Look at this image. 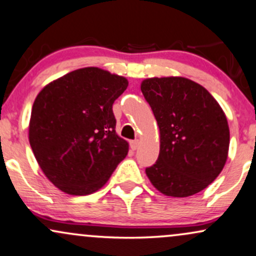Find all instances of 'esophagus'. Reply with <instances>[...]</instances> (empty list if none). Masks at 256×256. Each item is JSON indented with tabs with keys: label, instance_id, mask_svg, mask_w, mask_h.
<instances>
[{
	"label": "esophagus",
	"instance_id": "esophagus-1",
	"mask_svg": "<svg viewBox=\"0 0 256 256\" xmlns=\"http://www.w3.org/2000/svg\"><path fill=\"white\" fill-rule=\"evenodd\" d=\"M130 146L132 150H137L138 146H140V140H131L130 142Z\"/></svg>",
	"mask_w": 256,
	"mask_h": 256
}]
</instances>
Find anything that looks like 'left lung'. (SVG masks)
<instances>
[{
	"label": "left lung",
	"instance_id": "obj_1",
	"mask_svg": "<svg viewBox=\"0 0 256 256\" xmlns=\"http://www.w3.org/2000/svg\"><path fill=\"white\" fill-rule=\"evenodd\" d=\"M160 128L158 161L146 169L163 194L184 198L220 174L229 152L226 116L216 98L192 80L170 76L142 82Z\"/></svg>",
	"mask_w": 256,
	"mask_h": 256
}]
</instances>
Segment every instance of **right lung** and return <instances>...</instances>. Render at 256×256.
I'll return each mask as SVG.
<instances>
[{
	"instance_id": "1",
	"label": "right lung",
	"mask_w": 256,
	"mask_h": 256,
	"mask_svg": "<svg viewBox=\"0 0 256 256\" xmlns=\"http://www.w3.org/2000/svg\"><path fill=\"white\" fill-rule=\"evenodd\" d=\"M128 80L88 66L46 84L36 95L30 144L42 173L62 192L87 196L108 181L128 143L116 132L112 106Z\"/></svg>"
}]
</instances>
